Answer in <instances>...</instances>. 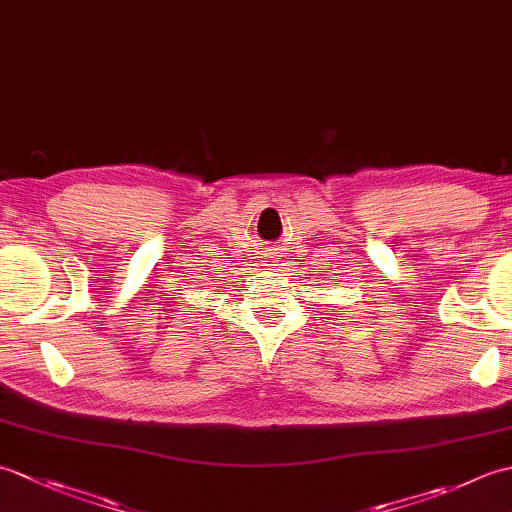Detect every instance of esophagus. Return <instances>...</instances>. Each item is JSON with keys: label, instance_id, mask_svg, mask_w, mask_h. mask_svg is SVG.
Listing matches in <instances>:
<instances>
[{"label": "esophagus", "instance_id": "esophagus-1", "mask_svg": "<svg viewBox=\"0 0 512 512\" xmlns=\"http://www.w3.org/2000/svg\"><path fill=\"white\" fill-rule=\"evenodd\" d=\"M279 255H281V248L279 246H270L268 250H266V262H270L268 266H275L273 262H277V259H279Z\"/></svg>", "mask_w": 512, "mask_h": 512}]
</instances>
